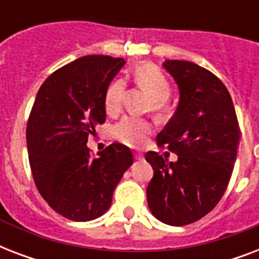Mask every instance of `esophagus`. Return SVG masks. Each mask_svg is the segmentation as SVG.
<instances>
[{"mask_svg": "<svg viewBox=\"0 0 259 259\" xmlns=\"http://www.w3.org/2000/svg\"><path fill=\"white\" fill-rule=\"evenodd\" d=\"M134 158H136V160H142V158H144V156H142L141 153H136L134 154Z\"/></svg>", "mask_w": 259, "mask_h": 259, "instance_id": "esophagus-1", "label": "esophagus"}]
</instances>
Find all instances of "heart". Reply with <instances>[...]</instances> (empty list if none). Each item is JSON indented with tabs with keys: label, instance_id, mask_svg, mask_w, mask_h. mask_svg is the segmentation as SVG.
<instances>
[{
	"label": "heart",
	"instance_id": "b5f03b06",
	"mask_svg": "<svg viewBox=\"0 0 259 259\" xmlns=\"http://www.w3.org/2000/svg\"><path fill=\"white\" fill-rule=\"evenodd\" d=\"M133 78L138 86L145 90L152 98V107L160 111L170 94L169 83L161 70L152 63H141L133 71ZM125 94V82L115 79L110 83L105 94V110L109 115H117L122 107V99ZM153 132L149 121L138 118H123L114 129V136L118 141L130 146L140 148L146 142Z\"/></svg>",
	"mask_w": 259,
	"mask_h": 259
}]
</instances>
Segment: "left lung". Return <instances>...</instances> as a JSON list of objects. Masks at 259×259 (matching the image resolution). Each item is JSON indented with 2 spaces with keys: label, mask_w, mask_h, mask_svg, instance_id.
I'll return each mask as SVG.
<instances>
[{
  "label": "left lung",
  "mask_w": 259,
  "mask_h": 259,
  "mask_svg": "<svg viewBox=\"0 0 259 259\" xmlns=\"http://www.w3.org/2000/svg\"><path fill=\"white\" fill-rule=\"evenodd\" d=\"M179 89L176 113L157 136L177 161L157 152L145 160L153 168L146 188L150 212L170 226H185L212 211L223 196L241 138L229 91L212 72L184 60L162 63Z\"/></svg>",
  "instance_id": "8db88e82"
}]
</instances>
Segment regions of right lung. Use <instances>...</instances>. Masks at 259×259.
I'll return each mask as SVG.
<instances>
[{
    "mask_svg": "<svg viewBox=\"0 0 259 259\" xmlns=\"http://www.w3.org/2000/svg\"><path fill=\"white\" fill-rule=\"evenodd\" d=\"M125 63L103 55L76 59L51 74L34 99L26 125L30 169L44 200L71 221L102 217L133 164L132 150L122 144H111L98 157L87 148L106 121V90Z\"/></svg>",
    "mask_w": 259,
    "mask_h": 259,
    "instance_id": "1",
    "label": "right lung"
}]
</instances>
